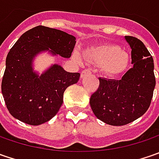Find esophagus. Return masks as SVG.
<instances>
[{"mask_svg":"<svg viewBox=\"0 0 159 159\" xmlns=\"http://www.w3.org/2000/svg\"><path fill=\"white\" fill-rule=\"evenodd\" d=\"M90 73H91V70L90 69H85V70H83L81 71V75L80 76H81V78H84L86 75H89Z\"/></svg>","mask_w":159,"mask_h":159,"instance_id":"obj_1","label":"esophagus"}]
</instances>
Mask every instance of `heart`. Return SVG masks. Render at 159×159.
I'll list each match as a JSON object with an SVG mask.
<instances>
[{
  "mask_svg": "<svg viewBox=\"0 0 159 159\" xmlns=\"http://www.w3.org/2000/svg\"><path fill=\"white\" fill-rule=\"evenodd\" d=\"M72 57L77 63H82V59L78 53H74ZM86 57L95 64L102 65L103 70L108 75H117L123 72L129 64L127 52L114 44L95 47L86 54Z\"/></svg>",
  "mask_w": 159,
  "mask_h": 159,
  "instance_id": "b5f03b06",
  "label": "heart"
}]
</instances>
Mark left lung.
Here are the masks:
<instances>
[{
    "label": "left lung",
    "instance_id": "8db88e82",
    "mask_svg": "<svg viewBox=\"0 0 159 159\" xmlns=\"http://www.w3.org/2000/svg\"><path fill=\"white\" fill-rule=\"evenodd\" d=\"M131 48L133 67L119 80L99 78V88L90 97V106L98 119L111 125H124L147 111L156 86L154 61L143 43L125 36Z\"/></svg>",
    "mask_w": 159,
    "mask_h": 159
}]
</instances>
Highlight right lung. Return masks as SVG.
Wrapping results in <instances>:
<instances>
[{"mask_svg":"<svg viewBox=\"0 0 159 159\" xmlns=\"http://www.w3.org/2000/svg\"><path fill=\"white\" fill-rule=\"evenodd\" d=\"M76 38L57 29L39 25L22 34L6 58L2 93L9 113L28 125H39L56 116L65 89L80 74L52 64L41 74L34 69L35 57L43 52L69 58Z\"/></svg>","mask_w":159,"mask_h":159,"instance_id":"add662e5","label":"right lung"}]
</instances>
